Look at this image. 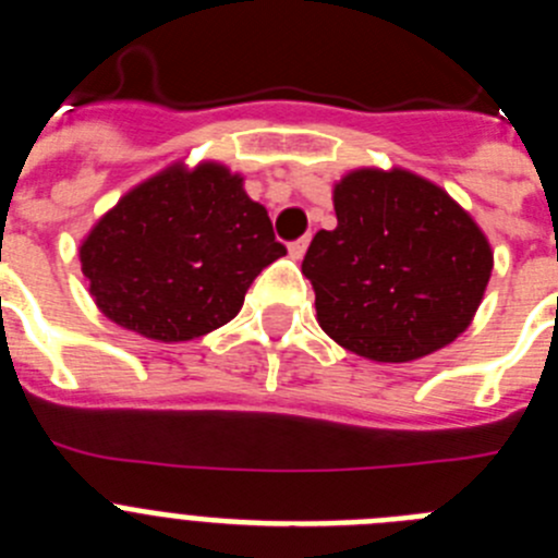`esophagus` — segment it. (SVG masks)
<instances>
[{
  "label": "esophagus",
  "mask_w": 558,
  "mask_h": 558,
  "mask_svg": "<svg viewBox=\"0 0 558 558\" xmlns=\"http://www.w3.org/2000/svg\"><path fill=\"white\" fill-rule=\"evenodd\" d=\"M307 245H310V236H302V240H295V243H290L288 245L290 256H293V259H302V256L307 254Z\"/></svg>",
  "instance_id": "1"
}]
</instances>
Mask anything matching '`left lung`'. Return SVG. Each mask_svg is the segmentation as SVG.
<instances>
[{"label": "left lung", "mask_w": 558, "mask_h": 558, "mask_svg": "<svg viewBox=\"0 0 558 558\" xmlns=\"http://www.w3.org/2000/svg\"><path fill=\"white\" fill-rule=\"evenodd\" d=\"M338 226L302 263L324 332L377 363H411L470 327L492 245L466 209L416 172L360 167L332 190Z\"/></svg>", "instance_id": "left-lung-1"}]
</instances>
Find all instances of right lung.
Instances as JSON below:
<instances>
[{"mask_svg":"<svg viewBox=\"0 0 558 558\" xmlns=\"http://www.w3.org/2000/svg\"><path fill=\"white\" fill-rule=\"evenodd\" d=\"M284 254L240 172L179 161L125 192L92 226L81 268L106 318L179 343L229 324L251 282Z\"/></svg>","mask_w":558,"mask_h":558,"instance_id":"1","label":"right lung"}]
</instances>
